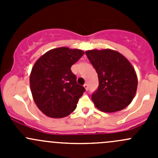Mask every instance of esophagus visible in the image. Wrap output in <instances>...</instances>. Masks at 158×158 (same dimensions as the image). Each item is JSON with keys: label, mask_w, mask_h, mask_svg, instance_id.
Wrapping results in <instances>:
<instances>
[{"label": "esophagus", "mask_w": 158, "mask_h": 158, "mask_svg": "<svg viewBox=\"0 0 158 158\" xmlns=\"http://www.w3.org/2000/svg\"><path fill=\"white\" fill-rule=\"evenodd\" d=\"M83 86H84V88H85V90H88V89H89V86H88V84H87V83H85V84H84V85H83Z\"/></svg>", "instance_id": "esophagus-1"}]
</instances>
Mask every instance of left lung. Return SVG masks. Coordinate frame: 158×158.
Returning <instances> with one entry per match:
<instances>
[{"instance_id": "left-lung-1", "label": "left lung", "mask_w": 158, "mask_h": 158, "mask_svg": "<svg viewBox=\"0 0 158 158\" xmlns=\"http://www.w3.org/2000/svg\"><path fill=\"white\" fill-rule=\"evenodd\" d=\"M96 70L98 87L92 95L97 109L104 112L124 109L131 102L138 87V78L130 62L112 49H92L85 52Z\"/></svg>"}]
</instances>
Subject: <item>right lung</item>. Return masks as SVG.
<instances>
[{"label":"right lung","mask_w":158,"mask_h":158,"mask_svg":"<svg viewBox=\"0 0 158 158\" xmlns=\"http://www.w3.org/2000/svg\"><path fill=\"white\" fill-rule=\"evenodd\" d=\"M84 53L68 47L52 49L40 57L32 68V95L39 109L48 117H66L76 109L85 89L77 84L70 68Z\"/></svg>","instance_id":"obj_1"}]
</instances>
